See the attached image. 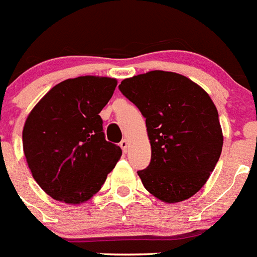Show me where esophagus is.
Masks as SVG:
<instances>
[{
    "mask_svg": "<svg viewBox=\"0 0 257 257\" xmlns=\"http://www.w3.org/2000/svg\"><path fill=\"white\" fill-rule=\"evenodd\" d=\"M128 145H130V143H128V140H127V139H123L121 143H119V147H121V148H122L123 153H127Z\"/></svg>",
    "mask_w": 257,
    "mask_h": 257,
    "instance_id": "1",
    "label": "esophagus"
}]
</instances>
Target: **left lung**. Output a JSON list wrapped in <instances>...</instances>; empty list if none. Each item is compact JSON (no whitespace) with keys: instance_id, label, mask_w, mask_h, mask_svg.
<instances>
[{"instance_id":"left-lung-1","label":"left lung","mask_w":257,"mask_h":257,"mask_svg":"<svg viewBox=\"0 0 257 257\" xmlns=\"http://www.w3.org/2000/svg\"><path fill=\"white\" fill-rule=\"evenodd\" d=\"M119 90L145 117L152 158L138 171L145 189L166 203L194 196L215 169L224 142L210 95L188 77L165 70L123 79Z\"/></svg>"}]
</instances>
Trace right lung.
I'll return each instance as SVG.
<instances>
[{
  "instance_id": "obj_1",
  "label": "right lung",
  "mask_w": 257,
  "mask_h": 257,
  "mask_svg": "<svg viewBox=\"0 0 257 257\" xmlns=\"http://www.w3.org/2000/svg\"><path fill=\"white\" fill-rule=\"evenodd\" d=\"M117 79L81 76L65 79L32 109L23 127V151L32 176L56 201L79 205L101 189L121 158L105 140L99 113Z\"/></svg>"
}]
</instances>
